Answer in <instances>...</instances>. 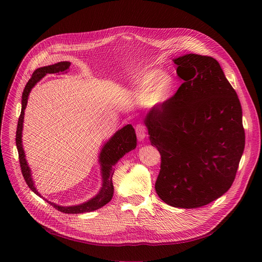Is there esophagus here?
Masks as SVG:
<instances>
[{"instance_id":"esophagus-1","label":"esophagus","mask_w":262,"mask_h":262,"mask_svg":"<svg viewBox=\"0 0 262 262\" xmlns=\"http://www.w3.org/2000/svg\"><path fill=\"white\" fill-rule=\"evenodd\" d=\"M136 134L139 141H144L147 137V129L143 123H138L136 125Z\"/></svg>"}]
</instances>
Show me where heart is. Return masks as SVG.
Here are the masks:
<instances>
[{
  "label": "heart",
  "mask_w": 262,
  "mask_h": 262,
  "mask_svg": "<svg viewBox=\"0 0 262 262\" xmlns=\"http://www.w3.org/2000/svg\"><path fill=\"white\" fill-rule=\"evenodd\" d=\"M173 84V79L165 72H148L137 83V96L150 105H160L169 97Z\"/></svg>",
  "instance_id": "heart-1"
}]
</instances>
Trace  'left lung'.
I'll list each match as a JSON object with an SVG mask.
<instances>
[{
	"instance_id": "obj_1",
	"label": "left lung",
	"mask_w": 262,
	"mask_h": 262,
	"mask_svg": "<svg viewBox=\"0 0 262 262\" xmlns=\"http://www.w3.org/2000/svg\"><path fill=\"white\" fill-rule=\"evenodd\" d=\"M174 63L184 82L145 124L161 154L157 194L171 206L197 208L234 181L245 148L242 106L215 59L189 54Z\"/></svg>"
}]
</instances>
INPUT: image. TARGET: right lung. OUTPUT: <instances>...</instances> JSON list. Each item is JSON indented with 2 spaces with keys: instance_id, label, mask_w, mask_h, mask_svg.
<instances>
[{
  "instance_id": "1",
  "label": "right lung",
  "mask_w": 262,
  "mask_h": 262,
  "mask_svg": "<svg viewBox=\"0 0 262 262\" xmlns=\"http://www.w3.org/2000/svg\"><path fill=\"white\" fill-rule=\"evenodd\" d=\"M70 63L69 62H59L54 65L50 66H45L40 67L38 69H36L31 79L28 81L24 92H23V99H21V112L18 118L17 122V129H16V147H17V151H18V159H19V165L21 169L23 176L28 184L29 188L39 197L41 195L36 191L32 177H31V172L30 168L27 164L26 158H25V152L23 149L21 145V132H23V122H24V115H25V108L27 106L28 102V96L31 91V89L35 86V84L38 82L41 78H43L46 74L48 73H60V72H66L69 69ZM137 146V136L135 133L134 127L130 124L125 125L123 128L118 130L113 137L111 138L108 142L104 145L102 148V150L100 152L99 157V162L101 165V173H102V188L100 192L91 200L88 202H85L81 205H76V206H69V207H64V206H59L56 205L55 203H52L47 200L51 205H53L57 210L65 213H83V212H88V211H93L96 210L102 206H104L106 203H108L113 197L114 193V185L113 182H112V177H113L114 174V165L127 152H129L133 149H135Z\"/></svg>"
}]
</instances>
